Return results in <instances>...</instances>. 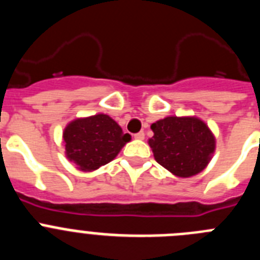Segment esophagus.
<instances>
[{
	"instance_id": "34e87169",
	"label": "esophagus",
	"mask_w": 260,
	"mask_h": 260,
	"mask_svg": "<svg viewBox=\"0 0 260 260\" xmlns=\"http://www.w3.org/2000/svg\"><path fill=\"white\" fill-rule=\"evenodd\" d=\"M134 138H135V139H139V141H143V139H144V133L143 132L137 133V134L134 135Z\"/></svg>"
}]
</instances>
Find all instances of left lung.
<instances>
[{"label": "left lung", "mask_w": 260, "mask_h": 260, "mask_svg": "<svg viewBox=\"0 0 260 260\" xmlns=\"http://www.w3.org/2000/svg\"><path fill=\"white\" fill-rule=\"evenodd\" d=\"M148 139L158 164L182 178L201 173L212 158L216 139L207 123L198 117L171 116L151 125Z\"/></svg>", "instance_id": "8db88e82"}]
</instances>
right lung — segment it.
<instances>
[{
	"label": "right lung",
	"instance_id": "add662e5",
	"mask_svg": "<svg viewBox=\"0 0 260 260\" xmlns=\"http://www.w3.org/2000/svg\"><path fill=\"white\" fill-rule=\"evenodd\" d=\"M63 146L69 161L82 172H92L116 157L132 135L108 114L75 118L63 130Z\"/></svg>",
	"mask_w": 260,
	"mask_h": 260
}]
</instances>
